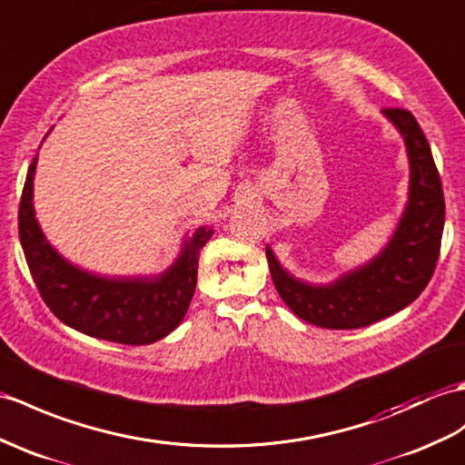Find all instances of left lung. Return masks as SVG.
Masks as SVG:
<instances>
[{
  "mask_svg": "<svg viewBox=\"0 0 465 465\" xmlns=\"http://www.w3.org/2000/svg\"><path fill=\"white\" fill-rule=\"evenodd\" d=\"M382 116L402 136L410 170L404 210L382 250L329 283H311L291 275L267 245V263L277 293L311 325L369 327L412 303L436 269L446 203L434 156L412 113L384 109Z\"/></svg>",
  "mask_w": 465,
  "mask_h": 465,
  "instance_id": "obj_1",
  "label": "left lung"
}]
</instances>
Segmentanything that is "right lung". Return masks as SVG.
I'll return each mask as SVG.
<instances>
[{"label": "right lung", "instance_id": "1", "mask_svg": "<svg viewBox=\"0 0 465 465\" xmlns=\"http://www.w3.org/2000/svg\"><path fill=\"white\" fill-rule=\"evenodd\" d=\"M45 140V138H43ZM37 156L27 170L19 203V242L29 272L47 307L64 325L94 339L153 344L183 321L198 283L200 250L213 230L200 225L183 233L180 252L154 275H101L64 259L35 218L34 180Z\"/></svg>", "mask_w": 465, "mask_h": 465}]
</instances>
